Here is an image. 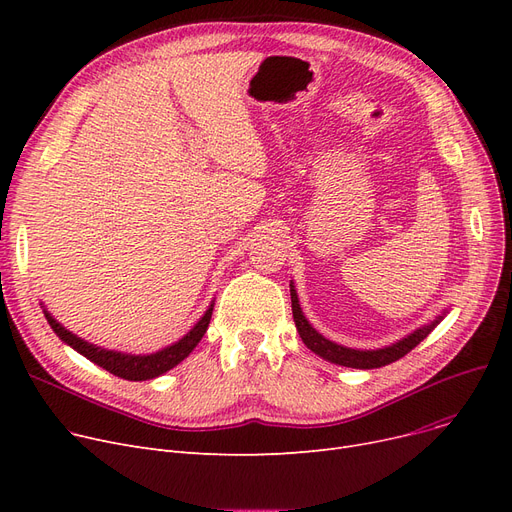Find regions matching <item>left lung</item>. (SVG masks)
<instances>
[{
	"label": "left lung",
	"mask_w": 512,
	"mask_h": 512,
	"mask_svg": "<svg viewBox=\"0 0 512 512\" xmlns=\"http://www.w3.org/2000/svg\"><path fill=\"white\" fill-rule=\"evenodd\" d=\"M290 301H292V317H294V324H297L299 336L301 340L307 344L309 351H313L315 355H319L321 359H326L330 363L342 365V367H353V369H378L384 365H390L394 361H398L400 357H405L407 353H411L413 348L427 338V334L432 332L440 321L444 319V315L448 311H444L442 315H438L434 321H429V324L413 330L411 334H407L405 338H400L388 346L382 348H371V351H361V348H351V346H342L330 338H326L324 334H319L303 313L301 303H299V294L297 288H294V282L290 280Z\"/></svg>",
	"instance_id": "1"
}]
</instances>
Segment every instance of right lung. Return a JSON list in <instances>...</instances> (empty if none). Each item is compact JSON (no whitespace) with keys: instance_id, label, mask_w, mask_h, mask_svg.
Segmentation results:
<instances>
[{"instance_id":"1","label":"right lung","mask_w":512,"mask_h":512,"mask_svg":"<svg viewBox=\"0 0 512 512\" xmlns=\"http://www.w3.org/2000/svg\"><path fill=\"white\" fill-rule=\"evenodd\" d=\"M211 311H213V301L207 307V311L201 315L197 324L191 330H188L178 342H174L166 348H161V351L149 353V355H132V353H122V351H110V348H103V346H97L93 342L83 340L80 336L72 334L70 330H66L60 324V321L43 307L47 324L51 326L53 332L58 334V338L64 344L74 348L76 353L87 357L95 365L103 367L105 371H110V373L118 375V378H124V380H130V382H145V380L159 378L161 373H166L172 367H176L178 363H182L188 355L193 353V348L199 344V340L207 332Z\"/></svg>"}]
</instances>
